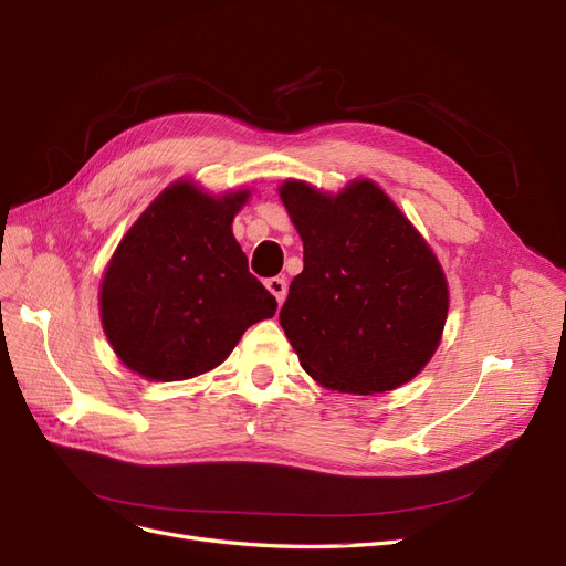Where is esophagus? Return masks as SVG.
I'll list each match as a JSON object with an SVG mask.
<instances>
[{"label":"esophagus","instance_id":"1","mask_svg":"<svg viewBox=\"0 0 566 566\" xmlns=\"http://www.w3.org/2000/svg\"><path fill=\"white\" fill-rule=\"evenodd\" d=\"M265 286L272 296H275V301L282 305L284 298H286V280L284 277H270L265 280Z\"/></svg>","mask_w":566,"mask_h":566}]
</instances>
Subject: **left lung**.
Segmentation results:
<instances>
[{
  "mask_svg": "<svg viewBox=\"0 0 566 566\" xmlns=\"http://www.w3.org/2000/svg\"><path fill=\"white\" fill-rule=\"evenodd\" d=\"M280 198L303 240V272L280 310L301 366L347 394L410 382L448 317V282L424 238L368 179L338 196L291 179Z\"/></svg>",
  "mask_w": 566,
  "mask_h": 566,
  "instance_id": "1",
  "label": "left lung"
}]
</instances>
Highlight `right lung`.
I'll use <instances>...</instances> for the list:
<instances>
[{"mask_svg":"<svg viewBox=\"0 0 566 566\" xmlns=\"http://www.w3.org/2000/svg\"><path fill=\"white\" fill-rule=\"evenodd\" d=\"M249 191L207 196L177 181L125 233L99 291L104 333L146 380L175 382L217 368L277 301L249 272L233 217Z\"/></svg>","mask_w":566,"mask_h":566,"instance_id":"1","label":"right lung"}]
</instances>
